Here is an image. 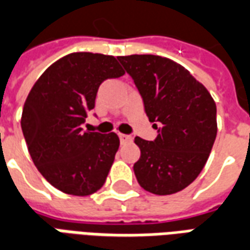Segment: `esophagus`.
I'll use <instances>...</instances> for the list:
<instances>
[{
    "label": "esophagus",
    "instance_id": "1",
    "mask_svg": "<svg viewBox=\"0 0 250 250\" xmlns=\"http://www.w3.org/2000/svg\"><path fill=\"white\" fill-rule=\"evenodd\" d=\"M119 138H120V142H122V143H131V142H132V136L131 135L120 134Z\"/></svg>",
    "mask_w": 250,
    "mask_h": 250
}]
</instances>
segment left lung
Segmentation results:
<instances>
[{
    "instance_id": "8db88e82",
    "label": "left lung",
    "mask_w": 250,
    "mask_h": 250,
    "mask_svg": "<svg viewBox=\"0 0 250 250\" xmlns=\"http://www.w3.org/2000/svg\"><path fill=\"white\" fill-rule=\"evenodd\" d=\"M141 93L155 141L139 136L141 158L134 173L142 188L157 195L178 193L197 178L217 136V107L204 84L167 57H118Z\"/></svg>"
}]
</instances>
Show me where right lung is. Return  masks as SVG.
<instances>
[{"mask_svg": "<svg viewBox=\"0 0 250 250\" xmlns=\"http://www.w3.org/2000/svg\"><path fill=\"white\" fill-rule=\"evenodd\" d=\"M125 75L114 56L76 52L46 69L25 100L21 128L41 175L71 195H89L107 179L119 136L83 131L100 84Z\"/></svg>", "mask_w": 250, "mask_h": 250, "instance_id": "right-lung-1", "label": "right lung"}]
</instances>
